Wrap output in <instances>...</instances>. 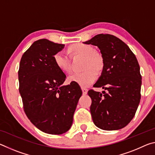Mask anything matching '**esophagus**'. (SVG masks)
<instances>
[{
  "label": "esophagus",
  "mask_w": 155,
  "mask_h": 155,
  "mask_svg": "<svg viewBox=\"0 0 155 155\" xmlns=\"http://www.w3.org/2000/svg\"><path fill=\"white\" fill-rule=\"evenodd\" d=\"M81 90H82L83 95H86V94H87V89H85V88H84V87H81Z\"/></svg>",
  "instance_id": "esophagus-1"
}]
</instances>
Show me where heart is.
<instances>
[{"instance_id":"1","label":"heart","mask_w":155,"mask_h":155,"mask_svg":"<svg viewBox=\"0 0 155 155\" xmlns=\"http://www.w3.org/2000/svg\"><path fill=\"white\" fill-rule=\"evenodd\" d=\"M70 52L72 55H81L85 57L83 68L85 70L82 72H76L69 76V82L76 83L81 87H89L95 82L98 77L97 72H100L103 68V60L101 56L94 53L95 50L89 44H76L70 47ZM54 62L57 68L64 73L71 70L70 57L64 51L57 52L54 55ZM96 70L95 71V70Z\"/></svg>"}]
</instances>
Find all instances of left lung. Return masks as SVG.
I'll list each match as a JSON object with an SVG mask.
<instances>
[{"mask_svg":"<svg viewBox=\"0 0 155 155\" xmlns=\"http://www.w3.org/2000/svg\"><path fill=\"white\" fill-rule=\"evenodd\" d=\"M83 44L101 51L103 69L91 90L90 112L97 127L105 130H118L133 118L141 98V76L137 58L127 44L109 34H98Z\"/></svg>","mask_w":155,"mask_h":155,"instance_id":"8db88e82","label":"left lung"}]
</instances>
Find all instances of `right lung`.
<instances>
[{"mask_svg":"<svg viewBox=\"0 0 155 155\" xmlns=\"http://www.w3.org/2000/svg\"><path fill=\"white\" fill-rule=\"evenodd\" d=\"M64 46L46 39L35 41L23 54L18 71L26 115L38 129L52 135L70 129L82 96L77 83L63 85L66 76L54 64V54Z\"/></svg>","mask_w":155,"mask_h":155,"instance_id":"add662e5","label":"right lung"}]
</instances>
